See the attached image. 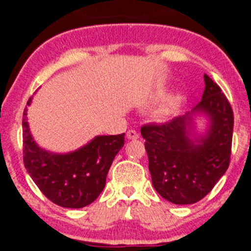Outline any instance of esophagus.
<instances>
[{"label": "esophagus", "instance_id": "34e87169", "mask_svg": "<svg viewBox=\"0 0 251 251\" xmlns=\"http://www.w3.org/2000/svg\"><path fill=\"white\" fill-rule=\"evenodd\" d=\"M138 137H139V134L134 129H129L127 132V138L128 139H137Z\"/></svg>", "mask_w": 251, "mask_h": 251}]
</instances>
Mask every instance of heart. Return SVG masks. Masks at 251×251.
<instances>
[{
	"instance_id": "1",
	"label": "heart",
	"mask_w": 251,
	"mask_h": 251,
	"mask_svg": "<svg viewBox=\"0 0 251 251\" xmlns=\"http://www.w3.org/2000/svg\"><path fill=\"white\" fill-rule=\"evenodd\" d=\"M177 105V100L176 99H172L171 101H168L166 105H163L162 108H159L158 112H157V114L159 115V117H166V115H168L170 113L174 112V109L176 108Z\"/></svg>"
}]
</instances>
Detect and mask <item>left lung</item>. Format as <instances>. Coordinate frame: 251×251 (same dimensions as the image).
I'll list each match as a JSON object with an SVG mask.
<instances>
[{
  "instance_id": "1",
  "label": "left lung",
  "mask_w": 251,
  "mask_h": 251,
  "mask_svg": "<svg viewBox=\"0 0 251 251\" xmlns=\"http://www.w3.org/2000/svg\"><path fill=\"white\" fill-rule=\"evenodd\" d=\"M205 90L194 112L210 118L207 134L194 142L188 137L190 114L165 123L142 126L153 187L176 205L200 201L211 191L230 165L234 113L220 86L203 75Z\"/></svg>"
}]
</instances>
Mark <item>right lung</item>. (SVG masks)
<instances>
[{
  "label": "right lung",
  "mask_w": 251,
  "mask_h": 251,
  "mask_svg": "<svg viewBox=\"0 0 251 251\" xmlns=\"http://www.w3.org/2000/svg\"><path fill=\"white\" fill-rule=\"evenodd\" d=\"M31 98L28 99L27 105ZM26 110L22 119L24 165L39 190L61 207L80 208L100 195L115 154L124 146V133L99 136L80 150L54 154L41 150L28 130Z\"/></svg>",
  "instance_id": "obj_1"
}]
</instances>
